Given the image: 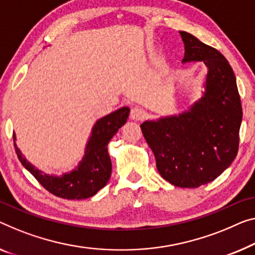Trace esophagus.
<instances>
[{"label":"esophagus","instance_id":"1","mask_svg":"<svg viewBox=\"0 0 255 255\" xmlns=\"http://www.w3.org/2000/svg\"><path fill=\"white\" fill-rule=\"evenodd\" d=\"M144 116H145V112H144V110L142 108H139V106H134V108L130 110V118L132 120L139 121L143 119Z\"/></svg>","mask_w":255,"mask_h":255}]
</instances>
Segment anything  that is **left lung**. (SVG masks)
I'll use <instances>...</instances> for the list:
<instances>
[{"label":"left lung","mask_w":255,"mask_h":255,"mask_svg":"<svg viewBox=\"0 0 255 255\" xmlns=\"http://www.w3.org/2000/svg\"><path fill=\"white\" fill-rule=\"evenodd\" d=\"M182 63L204 62L205 93L189 111L144 121L140 129L160 175L181 188L214 181L236 158L243 111L236 77L221 52L192 34L180 32Z\"/></svg>","instance_id":"obj_1"}]
</instances>
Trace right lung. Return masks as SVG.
Masks as SVG:
<instances>
[{"instance_id": "right-lung-1", "label": "right lung", "mask_w": 255, "mask_h": 255, "mask_svg": "<svg viewBox=\"0 0 255 255\" xmlns=\"http://www.w3.org/2000/svg\"><path fill=\"white\" fill-rule=\"evenodd\" d=\"M128 116L129 108H121L97 120L91 129L82 160L72 172L64 173L60 176L44 174L27 161L17 147L16 135L13 134L14 149L21 165L52 195L64 199L89 198L104 188L110 180L112 164L108 144L119 128L126 124Z\"/></svg>"}]
</instances>
